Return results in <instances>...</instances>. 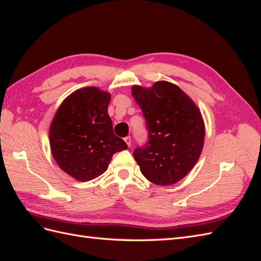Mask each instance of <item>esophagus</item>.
Returning a JSON list of instances; mask_svg holds the SVG:
<instances>
[{
	"label": "esophagus",
	"instance_id": "34e87169",
	"mask_svg": "<svg viewBox=\"0 0 261 261\" xmlns=\"http://www.w3.org/2000/svg\"><path fill=\"white\" fill-rule=\"evenodd\" d=\"M124 141L126 143V145H127V147H130V145H132V138H130L129 136L125 137V138H124Z\"/></svg>",
	"mask_w": 261,
	"mask_h": 261
}]
</instances>
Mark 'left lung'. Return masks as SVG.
Masks as SVG:
<instances>
[{
  "label": "left lung",
  "mask_w": 261,
  "mask_h": 261,
  "mask_svg": "<svg viewBox=\"0 0 261 261\" xmlns=\"http://www.w3.org/2000/svg\"><path fill=\"white\" fill-rule=\"evenodd\" d=\"M132 94L140 107L149 134L145 147L134 150L143 175L159 186L184 178L198 161L204 143V122L199 108L178 86L155 82L134 85Z\"/></svg>",
  "instance_id": "8db88e82"
}]
</instances>
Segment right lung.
<instances>
[{
	"instance_id": "add662e5",
	"label": "right lung",
	"mask_w": 261,
	"mask_h": 261,
	"mask_svg": "<svg viewBox=\"0 0 261 261\" xmlns=\"http://www.w3.org/2000/svg\"><path fill=\"white\" fill-rule=\"evenodd\" d=\"M111 93L85 87L62 102L49 129L55 162L68 175L88 181L106 172L115 152L127 149L114 135L108 107Z\"/></svg>"
}]
</instances>
